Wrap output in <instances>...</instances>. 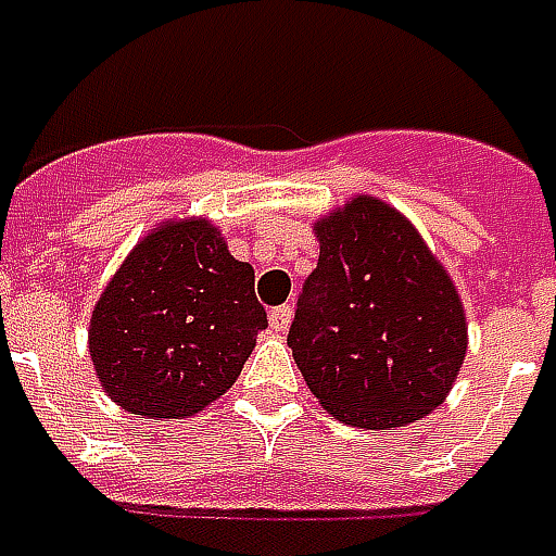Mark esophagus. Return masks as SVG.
<instances>
[{"label":"esophagus","instance_id":"1","mask_svg":"<svg viewBox=\"0 0 556 556\" xmlns=\"http://www.w3.org/2000/svg\"><path fill=\"white\" fill-rule=\"evenodd\" d=\"M289 326H292V307H289V304L270 309V328H274V331H286Z\"/></svg>","mask_w":556,"mask_h":556}]
</instances>
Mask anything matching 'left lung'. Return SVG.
I'll use <instances>...</instances> for the list:
<instances>
[{
  "label": "left lung",
  "instance_id": "left-lung-1",
  "mask_svg": "<svg viewBox=\"0 0 556 556\" xmlns=\"http://www.w3.org/2000/svg\"><path fill=\"white\" fill-rule=\"evenodd\" d=\"M319 262L298 294L289 346L319 405L362 429L426 417L466 358L451 277L405 215L374 198L316 222Z\"/></svg>",
  "mask_w": 556,
  "mask_h": 556
}]
</instances>
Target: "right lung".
Wrapping results in <instances>:
<instances>
[{
  "label": "right lung",
  "instance_id": "1",
  "mask_svg": "<svg viewBox=\"0 0 556 556\" xmlns=\"http://www.w3.org/2000/svg\"><path fill=\"white\" fill-rule=\"evenodd\" d=\"M262 328L252 264L191 218L149 233L105 286L90 358L121 407L179 420L233 387Z\"/></svg>",
  "mask_w": 556,
  "mask_h": 556
}]
</instances>
